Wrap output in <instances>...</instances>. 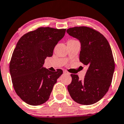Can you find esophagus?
I'll list each match as a JSON object with an SVG mask.
<instances>
[{
	"label": "esophagus",
	"instance_id": "obj_1",
	"mask_svg": "<svg viewBox=\"0 0 124 124\" xmlns=\"http://www.w3.org/2000/svg\"><path fill=\"white\" fill-rule=\"evenodd\" d=\"M63 73L64 74H68V75H70V73L68 72V71H67L66 70H63Z\"/></svg>",
	"mask_w": 124,
	"mask_h": 124
}]
</instances>
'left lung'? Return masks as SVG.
<instances>
[{
    "instance_id": "obj_1",
    "label": "left lung",
    "mask_w": 124,
    "mask_h": 124,
    "mask_svg": "<svg viewBox=\"0 0 124 124\" xmlns=\"http://www.w3.org/2000/svg\"><path fill=\"white\" fill-rule=\"evenodd\" d=\"M66 32L80 41V61L88 66L84 80L71 74L68 91L76 102L92 105L105 96L111 85L115 68L112 51L105 37L92 28L77 26L69 28Z\"/></svg>"
}]
</instances>
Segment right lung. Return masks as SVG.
Here are the masks:
<instances>
[{"mask_svg":"<svg viewBox=\"0 0 124 124\" xmlns=\"http://www.w3.org/2000/svg\"><path fill=\"white\" fill-rule=\"evenodd\" d=\"M66 29L39 28L19 39L10 62L15 91L28 105H40L48 100L61 69L51 71L43 67L47 57L65 36Z\"/></svg>","mask_w":124,"mask_h":124,"instance_id":"1","label":"right lung"}]
</instances>
